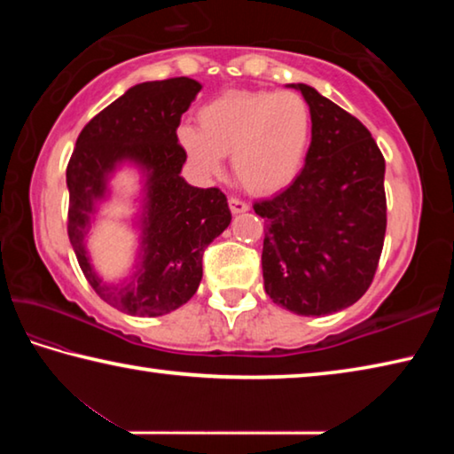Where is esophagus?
<instances>
[{
  "label": "esophagus",
  "mask_w": 454,
  "mask_h": 454,
  "mask_svg": "<svg viewBox=\"0 0 454 454\" xmlns=\"http://www.w3.org/2000/svg\"><path fill=\"white\" fill-rule=\"evenodd\" d=\"M228 204H230V210H232V214L248 212V208H250V206L246 204L244 200H240V198H230V200H228Z\"/></svg>",
  "instance_id": "esophagus-1"
}]
</instances>
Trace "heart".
Listing matches in <instances>:
<instances>
[{
	"label": "heart",
	"instance_id": "b5f03b06",
	"mask_svg": "<svg viewBox=\"0 0 454 454\" xmlns=\"http://www.w3.org/2000/svg\"><path fill=\"white\" fill-rule=\"evenodd\" d=\"M178 140L200 174L218 176L232 156L244 188L274 194L302 172L312 112L296 91H232L200 107L198 129L180 128Z\"/></svg>",
	"mask_w": 454,
	"mask_h": 454
}]
</instances>
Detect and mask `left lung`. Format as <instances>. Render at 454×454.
Returning a JSON list of instances; mask_svg holds the SVG:
<instances>
[{
	"instance_id": "1",
	"label": "left lung",
	"mask_w": 454,
	"mask_h": 454,
	"mask_svg": "<svg viewBox=\"0 0 454 454\" xmlns=\"http://www.w3.org/2000/svg\"><path fill=\"white\" fill-rule=\"evenodd\" d=\"M312 112L306 164L286 190L254 204L264 218V290L301 317H326L364 294L387 232L384 158L360 121L306 83H288Z\"/></svg>"
}]
</instances>
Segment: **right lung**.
<instances>
[{
	"label": "right lung",
	"instance_id": "right-lung-1",
	"mask_svg": "<svg viewBox=\"0 0 454 454\" xmlns=\"http://www.w3.org/2000/svg\"><path fill=\"white\" fill-rule=\"evenodd\" d=\"M200 90L190 78L129 88L88 121L67 164V236L82 272L102 301L132 317H162L186 304L202 280L204 250L232 220L218 188L190 186L180 174L186 152L176 129ZM121 165L143 176L135 221L141 238L133 274L110 283L90 264L87 236Z\"/></svg>",
	"mask_w": 454,
	"mask_h": 454
}]
</instances>
